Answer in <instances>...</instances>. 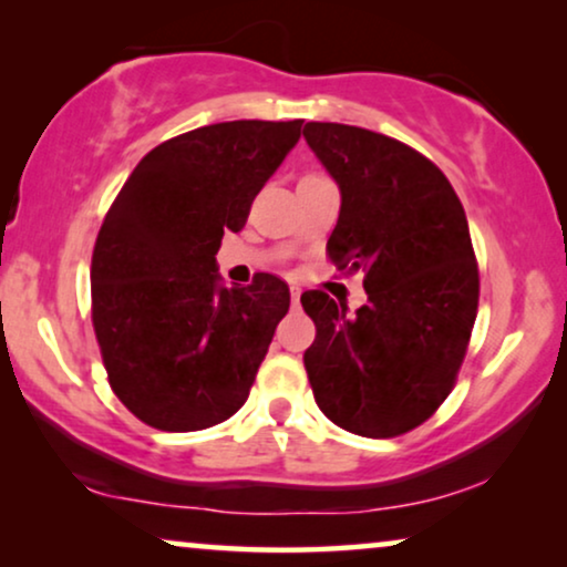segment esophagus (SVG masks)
I'll return each mask as SVG.
<instances>
[{"instance_id": "1", "label": "esophagus", "mask_w": 567, "mask_h": 567, "mask_svg": "<svg viewBox=\"0 0 567 567\" xmlns=\"http://www.w3.org/2000/svg\"><path fill=\"white\" fill-rule=\"evenodd\" d=\"M290 298H292V306L300 303V288H290Z\"/></svg>"}]
</instances>
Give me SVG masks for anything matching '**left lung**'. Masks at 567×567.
Here are the masks:
<instances>
[{
  "instance_id": "obj_1",
  "label": "left lung",
  "mask_w": 567,
  "mask_h": 567,
  "mask_svg": "<svg viewBox=\"0 0 567 567\" xmlns=\"http://www.w3.org/2000/svg\"><path fill=\"white\" fill-rule=\"evenodd\" d=\"M303 137L342 194L327 251L362 271L368 303L300 296L316 404L362 437L410 433L446 402L470 344L480 271L462 202L435 163L386 134L308 121Z\"/></svg>"
}]
</instances>
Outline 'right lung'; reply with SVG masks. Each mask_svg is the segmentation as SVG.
I'll return each instance as SVG.
<instances>
[{
  "label": "right lung",
  "mask_w": 567,
  "mask_h": 567,
  "mask_svg": "<svg viewBox=\"0 0 567 567\" xmlns=\"http://www.w3.org/2000/svg\"><path fill=\"white\" fill-rule=\"evenodd\" d=\"M303 121H223L142 157L97 233L90 288L109 383L150 427L192 433L236 414L277 323L282 279L225 288L215 254L298 145Z\"/></svg>",
  "instance_id": "1"
}]
</instances>
